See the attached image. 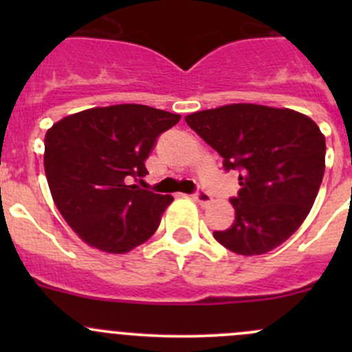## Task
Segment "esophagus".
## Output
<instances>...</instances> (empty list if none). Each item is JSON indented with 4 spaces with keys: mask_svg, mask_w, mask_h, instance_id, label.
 Segmentation results:
<instances>
[{
    "mask_svg": "<svg viewBox=\"0 0 352 352\" xmlns=\"http://www.w3.org/2000/svg\"><path fill=\"white\" fill-rule=\"evenodd\" d=\"M192 199H194V201H196V202H199V204H201V206H208L209 202L212 201L211 194L206 192V190H202V189L196 190V192L192 194Z\"/></svg>",
    "mask_w": 352,
    "mask_h": 352,
    "instance_id": "34e87169",
    "label": "esophagus"
}]
</instances>
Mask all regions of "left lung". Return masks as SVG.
I'll list each match as a JSON object with an SVG mask.
<instances>
[{
	"mask_svg": "<svg viewBox=\"0 0 352 352\" xmlns=\"http://www.w3.org/2000/svg\"><path fill=\"white\" fill-rule=\"evenodd\" d=\"M186 122L239 173L230 202L235 221L212 236L240 255L286 242L310 212L325 170V138L310 117L289 109L233 104L201 110Z\"/></svg>",
	"mask_w": 352,
	"mask_h": 352,
	"instance_id": "1",
	"label": "left lung"
}]
</instances>
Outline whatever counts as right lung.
<instances>
[{"label":"right lung","mask_w":352,"mask_h":352,"mask_svg":"<svg viewBox=\"0 0 352 352\" xmlns=\"http://www.w3.org/2000/svg\"><path fill=\"white\" fill-rule=\"evenodd\" d=\"M179 120V113L124 104L73 113L47 131L49 189L81 240L124 254L153 235L173 197L129 184L146 175L144 162L160 134Z\"/></svg>","instance_id":"obj_1"}]
</instances>
